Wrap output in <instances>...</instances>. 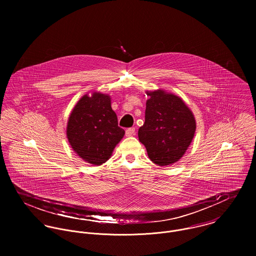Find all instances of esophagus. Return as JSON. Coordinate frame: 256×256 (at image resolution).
<instances>
[{
  "label": "esophagus",
  "mask_w": 256,
  "mask_h": 256,
  "mask_svg": "<svg viewBox=\"0 0 256 256\" xmlns=\"http://www.w3.org/2000/svg\"><path fill=\"white\" fill-rule=\"evenodd\" d=\"M125 134H126V136H132V135H134V134H135V128H134V127H131V128L126 129Z\"/></svg>",
  "instance_id": "34e87169"
}]
</instances>
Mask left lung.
I'll return each instance as SVG.
<instances>
[{"label": "left lung", "instance_id": "8db88e82", "mask_svg": "<svg viewBox=\"0 0 256 256\" xmlns=\"http://www.w3.org/2000/svg\"><path fill=\"white\" fill-rule=\"evenodd\" d=\"M145 123L138 131L148 156L158 166H170L182 158L196 130L191 110L178 96L162 90L148 92Z\"/></svg>", "mask_w": 256, "mask_h": 256}]
</instances>
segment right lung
<instances>
[{"label":"right lung","mask_w":256,"mask_h":256,"mask_svg":"<svg viewBox=\"0 0 256 256\" xmlns=\"http://www.w3.org/2000/svg\"><path fill=\"white\" fill-rule=\"evenodd\" d=\"M124 134L108 94L84 96L69 117V143L84 160L92 164L106 162Z\"/></svg>","instance_id":"right-lung-1"}]
</instances>
